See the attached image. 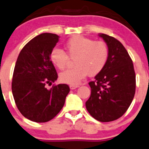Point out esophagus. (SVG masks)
<instances>
[{
    "label": "esophagus",
    "instance_id": "obj_1",
    "mask_svg": "<svg viewBox=\"0 0 149 149\" xmlns=\"http://www.w3.org/2000/svg\"><path fill=\"white\" fill-rule=\"evenodd\" d=\"M79 86H76V85H70L69 86V88H70V89H72V90H74V89L77 88H78Z\"/></svg>",
    "mask_w": 149,
    "mask_h": 149
}]
</instances>
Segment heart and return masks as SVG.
<instances>
[{"label":"heart","mask_w":149,"mask_h":149,"mask_svg":"<svg viewBox=\"0 0 149 149\" xmlns=\"http://www.w3.org/2000/svg\"><path fill=\"white\" fill-rule=\"evenodd\" d=\"M65 52L54 49L50 53L52 63L60 70H64L69 59L74 67L60 74L62 83L77 85L86 77L97 75L104 69L110 56V49L104 41H94L82 36L70 38L64 44Z\"/></svg>","instance_id":"heart-1"}]
</instances>
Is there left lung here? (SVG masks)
<instances>
[{
    "mask_svg": "<svg viewBox=\"0 0 149 149\" xmlns=\"http://www.w3.org/2000/svg\"><path fill=\"white\" fill-rule=\"evenodd\" d=\"M100 36L108 45L110 56L104 69L88 83L91 93L86 107L96 120L109 122L121 118L131 104L135 93V72L124 45L113 36Z\"/></svg>",
    "mask_w": 149,
    "mask_h": 149,
    "instance_id": "obj_1",
    "label": "left lung"
}]
</instances>
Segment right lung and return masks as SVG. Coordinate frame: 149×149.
I'll return each instance as SVG.
<instances>
[{
	"label": "right lung",
	"mask_w": 149,
	"mask_h": 149,
	"mask_svg": "<svg viewBox=\"0 0 149 149\" xmlns=\"http://www.w3.org/2000/svg\"><path fill=\"white\" fill-rule=\"evenodd\" d=\"M59 36L45 33L28 42L19 52L14 69L12 90L14 100L22 116L37 123L56 117L70 91L68 85H52L58 78L50 53Z\"/></svg>",
	"instance_id": "obj_1"
}]
</instances>
